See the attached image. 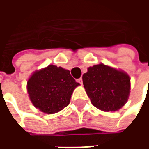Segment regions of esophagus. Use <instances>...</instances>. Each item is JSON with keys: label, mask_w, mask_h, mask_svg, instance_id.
<instances>
[{"label": "esophagus", "mask_w": 149, "mask_h": 149, "mask_svg": "<svg viewBox=\"0 0 149 149\" xmlns=\"http://www.w3.org/2000/svg\"><path fill=\"white\" fill-rule=\"evenodd\" d=\"M77 82H78V83H80L81 84H82V83H83L82 78H79V79H77Z\"/></svg>", "instance_id": "obj_1"}]
</instances>
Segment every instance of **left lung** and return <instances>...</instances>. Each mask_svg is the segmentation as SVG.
<instances>
[{"mask_svg": "<svg viewBox=\"0 0 149 149\" xmlns=\"http://www.w3.org/2000/svg\"><path fill=\"white\" fill-rule=\"evenodd\" d=\"M82 80L92 104L101 111L115 112L128 101L130 78L125 72L100 64L88 68Z\"/></svg>", "mask_w": 149, "mask_h": 149, "instance_id": "obj_1", "label": "left lung"}]
</instances>
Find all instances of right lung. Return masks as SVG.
<instances>
[{
  "label": "right lung",
  "mask_w": 149,
  "mask_h": 149,
  "mask_svg": "<svg viewBox=\"0 0 149 149\" xmlns=\"http://www.w3.org/2000/svg\"><path fill=\"white\" fill-rule=\"evenodd\" d=\"M79 85L68 70L50 65L33 73L28 80L27 90L34 106L44 113L53 114L68 106Z\"/></svg>",
  "instance_id": "obj_1"
}]
</instances>
